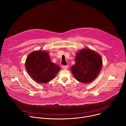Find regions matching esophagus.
Masks as SVG:
<instances>
[{"label": "esophagus", "instance_id": "obj_1", "mask_svg": "<svg viewBox=\"0 0 126 126\" xmlns=\"http://www.w3.org/2000/svg\"><path fill=\"white\" fill-rule=\"evenodd\" d=\"M62 69H63L64 70H66L68 68V66L67 65H63V66H62Z\"/></svg>", "mask_w": 126, "mask_h": 126}]
</instances>
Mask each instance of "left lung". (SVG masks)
Returning a JSON list of instances; mask_svg holds the SVG:
<instances>
[{"instance_id":"obj_1","label":"left lung","mask_w":126,"mask_h":126,"mask_svg":"<svg viewBox=\"0 0 126 126\" xmlns=\"http://www.w3.org/2000/svg\"><path fill=\"white\" fill-rule=\"evenodd\" d=\"M75 64L71 68L75 78L83 83L95 80L101 70L103 62L101 56L89 48L80 50L76 55Z\"/></svg>"}]
</instances>
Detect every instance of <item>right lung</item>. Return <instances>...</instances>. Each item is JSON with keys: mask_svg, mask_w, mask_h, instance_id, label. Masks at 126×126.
<instances>
[{"mask_svg": "<svg viewBox=\"0 0 126 126\" xmlns=\"http://www.w3.org/2000/svg\"><path fill=\"white\" fill-rule=\"evenodd\" d=\"M25 66L30 77L39 83H46L51 81L61 69L58 65L51 62L47 51L41 50L30 53Z\"/></svg>", "mask_w": 126, "mask_h": 126, "instance_id": "1", "label": "right lung"}]
</instances>
